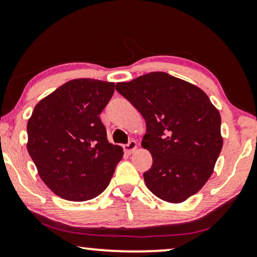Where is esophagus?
Wrapping results in <instances>:
<instances>
[{"instance_id":"esophagus-1","label":"esophagus","mask_w":257,"mask_h":257,"mask_svg":"<svg viewBox=\"0 0 257 257\" xmlns=\"http://www.w3.org/2000/svg\"><path fill=\"white\" fill-rule=\"evenodd\" d=\"M137 142L136 140H130L128 144H126V145H124V150L126 153H132L133 151H136L137 149Z\"/></svg>"}]
</instances>
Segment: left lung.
I'll use <instances>...</instances> for the list:
<instances>
[{"label":"left lung","instance_id":"left-lung-1","mask_svg":"<svg viewBox=\"0 0 257 257\" xmlns=\"http://www.w3.org/2000/svg\"><path fill=\"white\" fill-rule=\"evenodd\" d=\"M146 121L142 146L153 158L144 173L147 188L164 201L179 203L210 178L222 150L221 117L200 87L166 72H151L117 83Z\"/></svg>","mask_w":257,"mask_h":257}]
</instances>
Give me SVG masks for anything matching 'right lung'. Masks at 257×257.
<instances>
[{
  "mask_svg": "<svg viewBox=\"0 0 257 257\" xmlns=\"http://www.w3.org/2000/svg\"><path fill=\"white\" fill-rule=\"evenodd\" d=\"M114 83L79 78L43 98L28 120L27 149L45 185L69 201L96 198L110 184L122 158L99 114Z\"/></svg>",
  "mask_w": 257,
  "mask_h": 257,
  "instance_id": "obj_1",
  "label": "right lung"
}]
</instances>
